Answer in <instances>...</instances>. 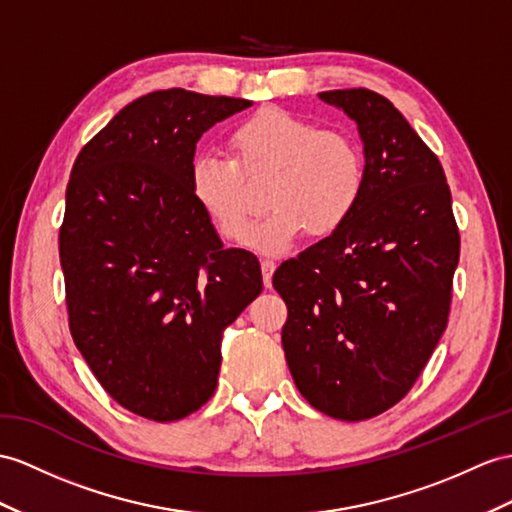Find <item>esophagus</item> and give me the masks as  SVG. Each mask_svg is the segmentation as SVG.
I'll list each match as a JSON object with an SVG mask.
<instances>
[{"label": "esophagus", "instance_id": "esophagus-1", "mask_svg": "<svg viewBox=\"0 0 512 512\" xmlns=\"http://www.w3.org/2000/svg\"><path fill=\"white\" fill-rule=\"evenodd\" d=\"M260 269H263V282L267 289H271V278H273V271H276V263H273L271 258H263L260 260Z\"/></svg>", "mask_w": 512, "mask_h": 512}]
</instances>
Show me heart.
<instances>
[{
    "mask_svg": "<svg viewBox=\"0 0 512 512\" xmlns=\"http://www.w3.org/2000/svg\"><path fill=\"white\" fill-rule=\"evenodd\" d=\"M230 149L232 158L197 154L186 178L195 204L230 241L244 230L242 170L270 171L268 213L243 236L245 245L265 252H284L306 230L317 239L339 232L363 197L365 160L352 136L317 130L284 108H263L243 119L230 132Z\"/></svg>",
    "mask_w": 512,
    "mask_h": 512,
    "instance_id": "1",
    "label": "heart"
}]
</instances>
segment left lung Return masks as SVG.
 I'll use <instances>...</instances> for the list:
<instances>
[{
  "label": "left lung",
  "instance_id": "obj_1",
  "mask_svg": "<svg viewBox=\"0 0 512 512\" xmlns=\"http://www.w3.org/2000/svg\"><path fill=\"white\" fill-rule=\"evenodd\" d=\"M356 121L365 189L356 213L273 273L295 386L328 417L371 419L413 389L447 328L460 234L439 158L389 99L319 93Z\"/></svg>",
  "mask_w": 512,
  "mask_h": 512
}]
</instances>
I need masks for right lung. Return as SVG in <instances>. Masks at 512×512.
Here are the masks:
<instances>
[{"label":"right lung","mask_w":512,"mask_h":512,"mask_svg":"<svg viewBox=\"0 0 512 512\" xmlns=\"http://www.w3.org/2000/svg\"><path fill=\"white\" fill-rule=\"evenodd\" d=\"M247 99L184 89L134 99L82 147L60 226L73 343L130 413L176 421L217 389L221 336L263 291L189 193L195 143Z\"/></svg>","instance_id":"add662e5"}]
</instances>
